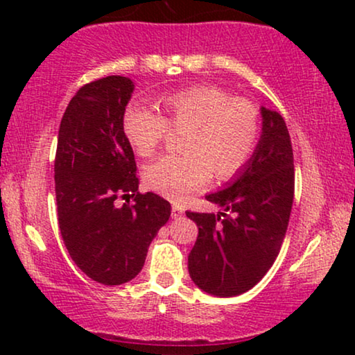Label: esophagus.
Instances as JSON below:
<instances>
[{"instance_id": "1", "label": "esophagus", "mask_w": 355, "mask_h": 355, "mask_svg": "<svg viewBox=\"0 0 355 355\" xmlns=\"http://www.w3.org/2000/svg\"><path fill=\"white\" fill-rule=\"evenodd\" d=\"M184 215V208H181L179 205H173L171 208V216L173 218H181Z\"/></svg>"}]
</instances>
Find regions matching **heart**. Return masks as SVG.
Instances as JSON below:
<instances>
[{
	"label": "heart",
	"instance_id": "obj_1",
	"mask_svg": "<svg viewBox=\"0 0 355 355\" xmlns=\"http://www.w3.org/2000/svg\"><path fill=\"white\" fill-rule=\"evenodd\" d=\"M163 114L130 103L123 114V132L139 157H152L169 130L184 132L186 155H166L144 168L148 189L184 200L210 182L237 176L254 157L260 137V113L244 96L216 85H196L159 98Z\"/></svg>",
	"mask_w": 355,
	"mask_h": 355
}]
</instances>
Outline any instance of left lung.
Segmentation results:
<instances>
[{"label":"left lung","instance_id":"left-lung-1","mask_svg":"<svg viewBox=\"0 0 355 355\" xmlns=\"http://www.w3.org/2000/svg\"><path fill=\"white\" fill-rule=\"evenodd\" d=\"M263 128L254 157L236 181L207 196L225 213L186 211L198 236L189 254V275L218 297L239 295L275 263L294 200V157L283 116L261 108ZM228 213L226 214L225 211Z\"/></svg>","mask_w":355,"mask_h":355}]
</instances>
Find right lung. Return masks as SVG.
Masks as SVG:
<instances>
[{
    "instance_id": "1",
    "label": "right lung",
    "mask_w": 355,
    "mask_h": 355,
    "mask_svg": "<svg viewBox=\"0 0 355 355\" xmlns=\"http://www.w3.org/2000/svg\"><path fill=\"white\" fill-rule=\"evenodd\" d=\"M132 80L108 76L77 90L62 114L55 157L58 223L74 263L96 283H128L171 205L140 193L134 152L123 132ZM126 202L119 206L117 200Z\"/></svg>"
}]
</instances>
